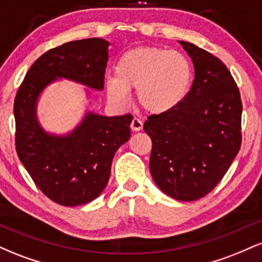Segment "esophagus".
Segmentation results:
<instances>
[{"instance_id": "esophagus-1", "label": "esophagus", "mask_w": 262, "mask_h": 262, "mask_svg": "<svg viewBox=\"0 0 262 262\" xmlns=\"http://www.w3.org/2000/svg\"><path fill=\"white\" fill-rule=\"evenodd\" d=\"M130 129L133 132H139V130H141V129H143V122L140 121V119H138V118H134L133 121H132V123H130Z\"/></svg>"}]
</instances>
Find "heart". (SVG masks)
Masks as SVG:
<instances>
[{"instance_id":"1","label":"heart","mask_w":262,"mask_h":262,"mask_svg":"<svg viewBox=\"0 0 262 262\" xmlns=\"http://www.w3.org/2000/svg\"><path fill=\"white\" fill-rule=\"evenodd\" d=\"M192 82V68L185 55L175 50L139 47L119 58L116 76L106 80L110 98L124 104L128 90H135V100L146 112L166 113L182 103Z\"/></svg>"}]
</instances>
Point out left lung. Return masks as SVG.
Returning a JSON list of instances; mask_svg holds the SVG:
<instances>
[{
    "label": "left lung",
    "mask_w": 262,
    "mask_h": 262,
    "mask_svg": "<svg viewBox=\"0 0 262 262\" xmlns=\"http://www.w3.org/2000/svg\"><path fill=\"white\" fill-rule=\"evenodd\" d=\"M194 80L180 106L144 123L151 139L150 172L179 201L200 200L221 182L242 145L240 92L221 59L188 41Z\"/></svg>",
    "instance_id": "left-lung-1"
}]
</instances>
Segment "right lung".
Wrapping results in <instances>:
<instances>
[{"instance_id": "1", "label": "right lung", "mask_w": 262, "mask_h": 262, "mask_svg": "<svg viewBox=\"0 0 262 262\" xmlns=\"http://www.w3.org/2000/svg\"><path fill=\"white\" fill-rule=\"evenodd\" d=\"M108 47L104 39L90 38L48 50L31 66L14 98L18 158L37 187L61 206H80L100 196L110 180L114 154L130 137L133 117L89 112L70 134L59 137L39 125L37 100L60 77L103 89Z\"/></svg>"}]
</instances>
